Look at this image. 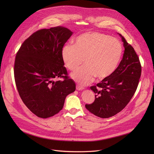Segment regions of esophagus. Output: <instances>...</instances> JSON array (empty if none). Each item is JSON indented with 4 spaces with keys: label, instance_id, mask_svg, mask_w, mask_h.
I'll return each instance as SVG.
<instances>
[{
    "label": "esophagus",
    "instance_id": "obj_1",
    "mask_svg": "<svg viewBox=\"0 0 154 154\" xmlns=\"http://www.w3.org/2000/svg\"><path fill=\"white\" fill-rule=\"evenodd\" d=\"M76 89H77V91H82V90L84 89V88L83 87L80 86V85H77V86H76Z\"/></svg>",
    "mask_w": 154,
    "mask_h": 154
}]
</instances>
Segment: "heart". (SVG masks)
<instances>
[{
	"instance_id": "heart-1",
	"label": "heart",
	"mask_w": 154,
	"mask_h": 154,
	"mask_svg": "<svg viewBox=\"0 0 154 154\" xmlns=\"http://www.w3.org/2000/svg\"><path fill=\"white\" fill-rule=\"evenodd\" d=\"M123 48L115 38L99 32H85L77 36L74 45H64L61 57L66 67L75 71L83 63L85 66L71 74L80 85L110 77L117 70L122 59Z\"/></svg>"
}]
</instances>
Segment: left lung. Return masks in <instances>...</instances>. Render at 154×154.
Masks as SVG:
<instances>
[{"instance_id": "8db88e82", "label": "left lung", "mask_w": 154, "mask_h": 154, "mask_svg": "<svg viewBox=\"0 0 154 154\" xmlns=\"http://www.w3.org/2000/svg\"><path fill=\"white\" fill-rule=\"evenodd\" d=\"M119 35L125 48L123 58L110 77L102 80L96 86L91 87L95 94V100L85 105L88 111L100 118L114 116L125 107L137 90L141 75L138 55L125 38Z\"/></svg>"}]
</instances>
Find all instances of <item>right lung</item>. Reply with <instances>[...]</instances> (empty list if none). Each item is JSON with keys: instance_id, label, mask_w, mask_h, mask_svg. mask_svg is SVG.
<instances>
[{"instance_id": "right-lung-1", "label": "right lung", "mask_w": 154, "mask_h": 154, "mask_svg": "<svg viewBox=\"0 0 154 154\" xmlns=\"http://www.w3.org/2000/svg\"><path fill=\"white\" fill-rule=\"evenodd\" d=\"M72 34L62 26L40 29L23 42L16 54L14 78L17 91L24 104L38 117L57 114L66 97L75 90L61 57L62 48ZM59 77L64 80L55 81Z\"/></svg>"}]
</instances>
